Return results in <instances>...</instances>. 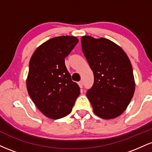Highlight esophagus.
I'll return each instance as SVG.
<instances>
[{
    "mask_svg": "<svg viewBox=\"0 0 152 152\" xmlns=\"http://www.w3.org/2000/svg\"><path fill=\"white\" fill-rule=\"evenodd\" d=\"M78 86H79L80 88H83V81H79L78 83Z\"/></svg>",
    "mask_w": 152,
    "mask_h": 152,
    "instance_id": "34e87169",
    "label": "esophagus"
}]
</instances>
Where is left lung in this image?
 <instances>
[{
    "instance_id": "obj_1",
    "label": "left lung",
    "mask_w": 152,
    "mask_h": 152,
    "mask_svg": "<svg viewBox=\"0 0 152 152\" xmlns=\"http://www.w3.org/2000/svg\"><path fill=\"white\" fill-rule=\"evenodd\" d=\"M81 41L94 76L93 86L86 92L94 114L104 119L116 118L126 110L135 91L129 58L107 38L85 36Z\"/></svg>"
}]
</instances>
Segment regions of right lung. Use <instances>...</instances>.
Returning <instances> with one entry per match:
<instances>
[{
	"instance_id": "add662e5",
	"label": "right lung",
	"mask_w": 152,
	"mask_h": 152,
	"mask_svg": "<svg viewBox=\"0 0 152 152\" xmlns=\"http://www.w3.org/2000/svg\"><path fill=\"white\" fill-rule=\"evenodd\" d=\"M78 42L75 36L51 38L36 48L29 62L26 87L43 115L58 119L72 111L80 88L65 65V58Z\"/></svg>"
}]
</instances>
